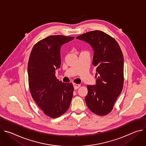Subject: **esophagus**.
<instances>
[{"instance_id":"esophagus-1","label":"esophagus","mask_w":146,"mask_h":146,"mask_svg":"<svg viewBox=\"0 0 146 146\" xmlns=\"http://www.w3.org/2000/svg\"><path fill=\"white\" fill-rule=\"evenodd\" d=\"M73 87H74V90H77V89H78V88L80 87V84H75V83H74V84H73Z\"/></svg>"}]
</instances>
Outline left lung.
<instances>
[{
    "label": "left lung",
    "instance_id": "1",
    "mask_svg": "<svg viewBox=\"0 0 146 146\" xmlns=\"http://www.w3.org/2000/svg\"><path fill=\"white\" fill-rule=\"evenodd\" d=\"M76 38L90 44L94 51L92 64L96 67V84L87 86L85 100L95 114L110 113L123 85V57L114 38L100 31L80 35Z\"/></svg>",
    "mask_w": 146,
    "mask_h": 146
}]
</instances>
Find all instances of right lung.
Instances as JSON below:
<instances>
[{
    "label": "right lung",
    "instance_id": "right-lung-1",
    "mask_svg": "<svg viewBox=\"0 0 146 146\" xmlns=\"http://www.w3.org/2000/svg\"><path fill=\"white\" fill-rule=\"evenodd\" d=\"M74 38L50 36L34 46L29 56L28 74L31 95L44 113L51 118L64 114L73 98V84L59 81L55 74L60 66L61 46Z\"/></svg>",
    "mask_w": 146,
    "mask_h": 146
}]
</instances>
